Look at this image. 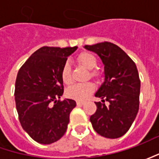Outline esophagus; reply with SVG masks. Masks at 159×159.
Wrapping results in <instances>:
<instances>
[{"label": "esophagus", "mask_w": 159, "mask_h": 159, "mask_svg": "<svg viewBox=\"0 0 159 159\" xmlns=\"http://www.w3.org/2000/svg\"><path fill=\"white\" fill-rule=\"evenodd\" d=\"M76 103H77V105H79V106H81V105H83V104L85 103V102H83V101H77Z\"/></svg>", "instance_id": "34e87169"}]
</instances>
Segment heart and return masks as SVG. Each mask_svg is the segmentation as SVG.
<instances>
[{
	"label": "heart",
	"mask_w": 159,
	"mask_h": 159,
	"mask_svg": "<svg viewBox=\"0 0 159 159\" xmlns=\"http://www.w3.org/2000/svg\"><path fill=\"white\" fill-rule=\"evenodd\" d=\"M77 62L86 68L87 70H89V77L91 79H94L95 80H100L102 73L99 70H95V68L97 65V59L93 54L89 52L80 53L78 57ZM61 79L62 81L65 85H70L72 82V77H71V71H70V66L68 63H65L62 67L61 70ZM94 85L92 83H85V84H75L70 86L66 90V95L74 99L77 101H84L87 99L89 95L94 92Z\"/></svg>",
	"instance_id": "b5f03b06"
}]
</instances>
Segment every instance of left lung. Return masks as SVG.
I'll use <instances>...</instances> for the list:
<instances>
[{"label":"left lung","instance_id":"1","mask_svg":"<svg viewBox=\"0 0 159 159\" xmlns=\"http://www.w3.org/2000/svg\"><path fill=\"white\" fill-rule=\"evenodd\" d=\"M84 48L97 54L104 65V81L95 95L102 102H95L96 111L90 117L93 128L103 137H121L129 130L139 110L141 81L136 65L111 42ZM105 101L109 102L108 107Z\"/></svg>","mask_w":159,"mask_h":159}]
</instances>
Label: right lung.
Masks as SVG:
<instances>
[{
    "label": "right lung",
    "mask_w": 159,
    "mask_h": 159,
    "mask_svg": "<svg viewBox=\"0 0 159 159\" xmlns=\"http://www.w3.org/2000/svg\"><path fill=\"white\" fill-rule=\"evenodd\" d=\"M77 48L42 47L18 70L15 84L18 119L23 129L39 143H53L67 130L76 102L61 100L64 94L61 70Z\"/></svg>",
    "instance_id": "add662e5"
}]
</instances>
